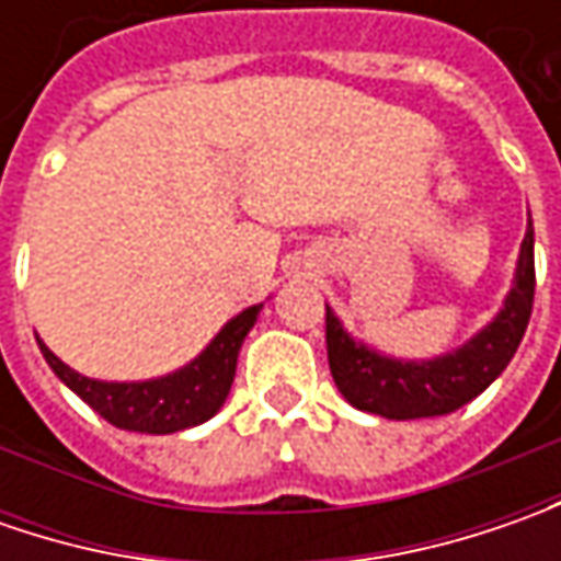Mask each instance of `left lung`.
I'll return each instance as SVG.
<instances>
[{
	"label": "left lung",
	"mask_w": 561,
	"mask_h": 561,
	"mask_svg": "<svg viewBox=\"0 0 561 561\" xmlns=\"http://www.w3.org/2000/svg\"><path fill=\"white\" fill-rule=\"evenodd\" d=\"M534 309V225H528L515 287L508 293L506 309L459 353L434 362H393L356 346L343 334L340 321L328 309L324 336L328 362L336 390L362 412H375L383 419H434L462 409L465 402L484 393L503 375L522 336L528 331Z\"/></svg>",
	"instance_id": "left-lung-1"
}]
</instances>
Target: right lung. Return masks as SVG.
Segmentation results:
<instances>
[{"mask_svg":"<svg viewBox=\"0 0 561 561\" xmlns=\"http://www.w3.org/2000/svg\"><path fill=\"white\" fill-rule=\"evenodd\" d=\"M259 309L262 306H252L237 314L230 324H225V331L211 340V346L203 356L190 362L186 368L159 380H146V383L90 380L53 356L43 340L36 343L55 375L108 424H115L121 431H140V434H174L193 424H203L225 405L233 371H237V353L243 346L249 328L255 324Z\"/></svg>","mask_w":561,"mask_h":561,"instance_id":"1","label":"right lung"}]
</instances>
